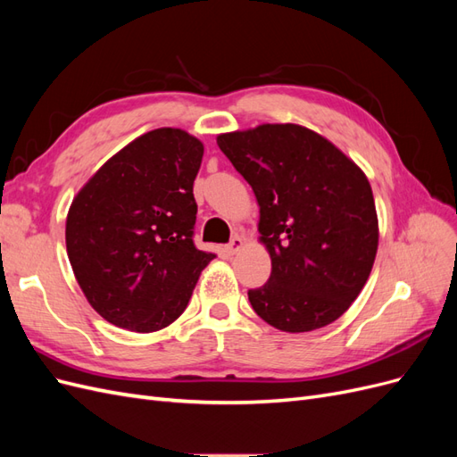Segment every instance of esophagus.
<instances>
[{"label":"esophagus","instance_id":"1","mask_svg":"<svg viewBox=\"0 0 457 457\" xmlns=\"http://www.w3.org/2000/svg\"><path fill=\"white\" fill-rule=\"evenodd\" d=\"M244 238L242 237H234L232 240H230V244L225 247V250H227V253H230V255H237L240 250H242V247H244Z\"/></svg>","mask_w":457,"mask_h":457}]
</instances>
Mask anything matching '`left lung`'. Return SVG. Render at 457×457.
I'll return each instance as SVG.
<instances>
[{
  "mask_svg": "<svg viewBox=\"0 0 457 457\" xmlns=\"http://www.w3.org/2000/svg\"><path fill=\"white\" fill-rule=\"evenodd\" d=\"M259 205V242L270 255L253 311L272 328H324L361 295L376 261L379 223L366 173L326 137L299 123H261L217 135Z\"/></svg>",
  "mask_w": 457,
  "mask_h": 457,
  "instance_id": "obj_1",
  "label": "left lung"
}]
</instances>
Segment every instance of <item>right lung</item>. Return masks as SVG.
<instances>
[{
  "instance_id": "add662e5",
  "label": "right lung",
  "mask_w": 457,
  "mask_h": 457,
  "mask_svg": "<svg viewBox=\"0 0 457 457\" xmlns=\"http://www.w3.org/2000/svg\"><path fill=\"white\" fill-rule=\"evenodd\" d=\"M202 156V141L185 129H152L108 158L74 196L66 253L106 322L150 334L187 309L215 259L192 242Z\"/></svg>"
}]
</instances>
